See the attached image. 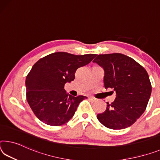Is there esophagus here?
<instances>
[{
  "label": "esophagus",
  "mask_w": 160,
  "mask_h": 160,
  "mask_svg": "<svg viewBox=\"0 0 160 160\" xmlns=\"http://www.w3.org/2000/svg\"><path fill=\"white\" fill-rule=\"evenodd\" d=\"M88 99H89V100H90L92 102H95V101H96V99L93 98H92V97H88Z\"/></svg>",
  "instance_id": "1"
}]
</instances>
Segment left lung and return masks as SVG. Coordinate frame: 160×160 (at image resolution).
<instances>
[{
    "label": "left lung",
    "instance_id": "left-lung-1",
    "mask_svg": "<svg viewBox=\"0 0 160 160\" xmlns=\"http://www.w3.org/2000/svg\"><path fill=\"white\" fill-rule=\"evenodd\" d=\"M95 57L93 62L105 70V89L111 88L116 92L115 101L107 102L105 112L98 114V120L112 130L128 128L146 110L152 92L148 73L135 60L121 53Z\"/></svg>",
    "mask_w": 160,
    "mask_h": 160
}]
</instances>
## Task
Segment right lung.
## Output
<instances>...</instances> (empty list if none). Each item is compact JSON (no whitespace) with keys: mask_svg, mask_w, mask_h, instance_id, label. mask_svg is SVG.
I'll return each instance as SVG.
<instances>
[{"mask_svg":"<svg viewBox=\"0 0 160 160\" xmlns=\"http://www.w3.org/2000/svg\"><path fill=\"white\" fill-rule=\"evenodd\" d=\"M95 56L56 52L35 63L25 80L26 99L40 121L60 126L72 118L79 103L87 97L69 95L64 89L65 84L75 79L78 68L88 65Z\"/></svg>","mask_w":160,"mask_h":160,"instance_id":"obj_1","label":"right lung"}]
</instances>
